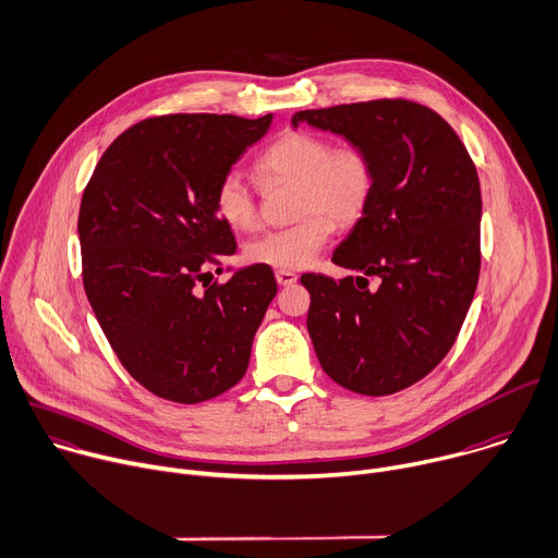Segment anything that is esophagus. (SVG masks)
<instances>
[{"label": "esophagus", "instance_id": "34e87169", "mask_svg": "<svg viewBox=\"0 0 558 558\" xmlns=\"http://www.w3.org/2000/svg\"><path fill=\"white\" fill-rule=\"evenodd\" d=\"M275 277H277V283H279V286H292V283H296V279H299L292 270H277Z\"/></svg>", "mask_w": 558, "mask_h": 558}]
</instances>
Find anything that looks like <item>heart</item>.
Returning <instances> with one entry per match:
<instances>
[{
	"mask_svg": "<svg viewBox=\"0 0 558 558\" xmlns=\"http://www.w3.org/2000/svg\"><path fill=\"white\" fill-rule=\"evenodd\" d=\"M266 180H292L296 208L303 219L292 227L272 229L246 246L253 264L275 270H301L325 248L337 225L356 221L374 195V165L367 151L356 145L331 147L320 136L290 132L277 138L257 160ZM215 210L233 229H253L257 199L246 178L231 169L219 178Z\"/></svg>",
	"mask_w": 558,
	"mask_h": 558,
	"instance_id": "1",
	"label": "heart"
}]
</instances>
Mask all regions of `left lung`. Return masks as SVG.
I'll use <instances>...</instances> for the list:
<instances>
[{"label":"left lung","mask_w":558,"mask_h":558,"mask_svg":"<svg viewBox=\"0 0 558 558\" xmlns=\"http://www.w3.org/2000/svg\"><path fill=\"white\" fill-rule=\"evenodd\" d=\"M367 151L374 195L331 262L361 270L303 275L307 331L323 372L365 396L422 380L453 348L480 279L482 191L453 128L404 100L305 109L292 117ZM367 276L381 286L369 291Z\"/></svg>","instance_id":"obj_1"}]
</instances>
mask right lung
Masks as SVG:
<instances>
[{"instance_id":"1","label":"right lung","mask_w":558,"mask_h":558,"mask_svg":"<svg viewBox=\"0 0 558 558\" xmlns=\"http://www.w3.org/2000/svg\"><path fill=\"white\" fill-rule=\"evenodd\" d=\"M270 123L272 114L141 121L107 147L83 191L87 301L123 367L165 400H210L248 369L275 275L253 264L221 286L204 277L238 251L215 186Z\"/></svg>"}]
</instances>
